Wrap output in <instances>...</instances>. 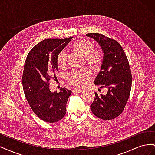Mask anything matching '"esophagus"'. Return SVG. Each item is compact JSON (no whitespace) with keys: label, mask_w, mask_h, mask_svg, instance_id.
I'll return each instance as SVG.
<instances>
[{"label":"esophagus","mask_w":155,"mask_h":155,"mask_svg":"<svg viewBox=\"0 0 155 155\" xmlns=\"http://www.w3.org/2000/svg\"><path fill=\"white\" fill-rule=\"evenodd\" d=\"M83 91V89H81V88H76L73 89L72 92H78V93H79V92H81Z\"/></svg>","instance_id":"obj_1"}]
</instances>
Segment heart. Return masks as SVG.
<instances>
[{
	"instance_id": "1",
	"label": "heart",
	"mask_w": 155,
	"mask_h": 155,
	"mask_svg": "<svg viewBox=\"0 0 155 155\" xmlns=\"http://www.w3.org/2000/svg\"><path fill=\"white\" fill-rule=\"evenodd\" d=\"M94 44L92 41L85 39H79L72 45V49L83 56L86 61L92 66H96L101 60V53L97 50H94ZM57 64L60 68H64L67 65V54L64 50L61 51L57 55ZM92 77V72L89 69L85 68L73 70L68 75L69 83L79 87L87 85Z\"/></svg>"
}]
</instances>
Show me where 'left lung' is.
Here are the masks:
<instances>
[{
	"label": "left lung",
	"instance_id": "obj_1",
	"mask_svg": "<svg viewBox=\"0 0 155 155\" xmlns=\"http://www.w3.org/2000/svg\"><path fill=\"white\" fill-rule=\"evenodd\" d=\"M87 36L100 44L104 53L100 71L94 83L100 88L108 89L105 95L95 93L91 109L99 118L114 119L122 112L130 95L132 75L128 59L116 41L97 33L87 34Z\"/></svg>",
	"mask_w": 155,
	"mask_h": 155
}]
</instances>
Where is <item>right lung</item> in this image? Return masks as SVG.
<instances>
[{
  "instance_id": "right-lung-1",
  "label": "right lung",
  "mask_w": 155,
  "mask_h": 155,
  "mask_svg": "<svg viewBox=\"0 0 155 155\" xmlns=\"http://www.w3.org/2000/svg\"><path fill=\"white\" fill-rule=\"evenodd\" d=\"M72 39H45L30 51L26 59L22 79L25 95L32 110L46 122H57L66 114L72 91L63 88L59 92H51L48 81L58 70L57 55Z\"/></svg>"
}]
</instances>
